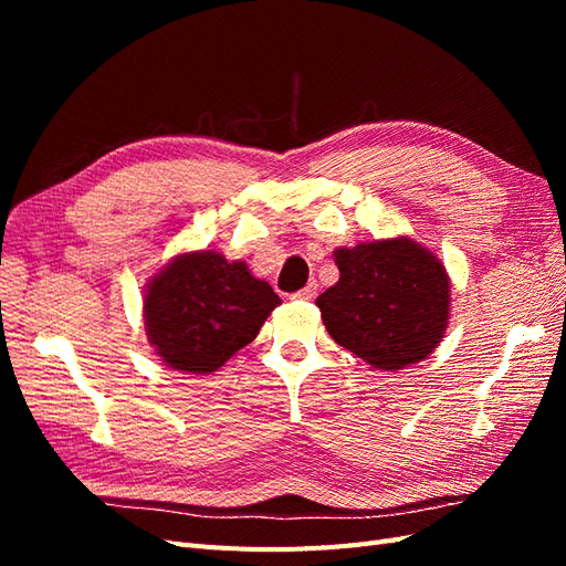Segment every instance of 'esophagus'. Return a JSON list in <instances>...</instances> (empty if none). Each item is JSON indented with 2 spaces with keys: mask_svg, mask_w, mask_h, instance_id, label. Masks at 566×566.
Wrapping results in <instances>:
<instances>
[{
  "mask_svg": "<svg viewBox=\"0 0 566 566\" xmlns=\"http://www.w3.org/2000/svg\"><path fill=\"white\" fill-rule=\"evenodd\" d=\"M316 290H318V283L316 281H310V285L297 290V293H293L290 297L293 300H302V302H312L316 297Z\"/></svg>",
  "mask_w": 566,
  "mask_h": 566,
  "instance_id": "34e87169",
  "label": "esophagus"
}]
</instances>
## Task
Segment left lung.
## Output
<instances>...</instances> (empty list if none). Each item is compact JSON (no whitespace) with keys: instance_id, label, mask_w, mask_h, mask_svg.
Masks as SVG:
<instances>
[{"instance_id":"left-lung-1","label":"left lung","mask_w":566,"mask_h":566,"mask_svg":"<svg viewBox=\"0 0 566 566\" xmlns=\"http://www.w3.org/2000/svg\"><path fill=\"white\" fill-rule=\"evenodd\" d=\"M339 281L318 295L325 331L378 370L430 356L449 323L451 285L437 256L410 238L335 250Z\"/></svg>"}]
</instances>
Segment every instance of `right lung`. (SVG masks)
I'll return each mask as SVG.
<instances>
[{"label":"right lung","mask_w":566,"mask_h":566,"mask_svg":"<svg viewBox=\"0 0 566 566\" xmlns=\"http://www.w3.org/2000/svg\"><path fill=\"white\" fill-rule=\"evenodd\" d=\"M279 304L245 262H227L210 250L186 252L148 283L146 335L165 366L212 373L250 345Z\"/></svg>","instance_id":"add662e5"}]
</instances>
